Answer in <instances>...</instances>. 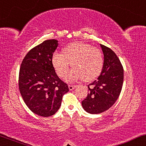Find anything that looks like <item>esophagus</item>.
Here are the masks:
<instances>
[{"instance_id":"1","label":"esophagus","mask_w":146,"mask_h":146,"mask_svg":"<svg viewBox=\"0 0 146 146\" xmlns=\"http://www.w3.org/2000/svg\"><path fill=\"white\" fill-rule=\"evenodd\" d=\"M68 88L70 90H73L74 89L76 88V85H68Z\"/></svg>"}]
</instances>
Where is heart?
Here are the masks:
<instances>
[{"instance_id":"b5f03b06","label":"heart","mask_w":146,"mask_h":146,"mask_svg":"<svg viewBox=\"0 0 146 146\" xmlns=\"http://www.w3.org/2000/svg\"><path fill=\"white\" fill-rule=\"evenodd\" d=\"M53 66L58 76L62 77L69 70L70 63L74 67L65 77L71 82L83 78L89 82L96 78L100 72L103 57L100 50L83 42H72L63 50V54L54 53L52 58Z\"/></svg>"}]
</instances>
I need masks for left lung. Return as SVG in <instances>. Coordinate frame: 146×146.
Here are the masks:
<instances>
[{
	"instance_id": "left-lung-1",
	"label": "left lung",
	"mask_w": 146,
	"mask_h": 146,
	"mask_svg": "<svg viewBox=\"0 0 146 146\" xmlns=\"http://www.w3.org/2000/svg\"><path fill=\"white\" fill-rule=\"evenodd\" d=\"M104 64L100 75L88 86L89 93L82 102L88 113L97 114L106 111L114 104L120 94L123 81V69L112 50L100 44Z\"/></svg>"
}]
</instances>
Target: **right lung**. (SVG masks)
Listing matches in <instances>:
<instances>
[{
	"mask_svg": "<svg viewBox=\"0 0 146 146\" xmlns=\"http://www.w3.org/2000/svg\"><path fill=\"white\" fill-rule=\"evenodd\" d=\"M58 46L55 39L44 41L27 54L20 68L19 86L23 100L33 113L40 116L54 114L60 107L62 96L69 91L52 62Z\"/></svg>",
	"mask_w": 146,
	"mask_h": 146,
	"instance_id": "add662e5",
	"label": "right lung"
}]
</instances>
